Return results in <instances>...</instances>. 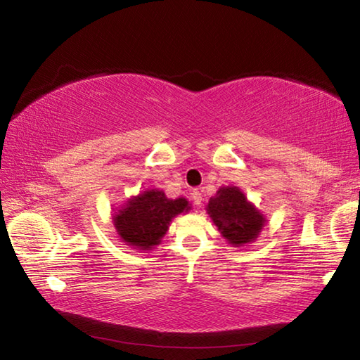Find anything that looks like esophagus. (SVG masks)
I'll use <instances>...</instances> for the list:
<instances>
[{"label": "esophagus", "mask_w": 360, "mask_h": 360, "mask_svg": "<svg viewBox=\"0 0 360 360\" xmlns=\"http://www.w3.org/2000/svg\"><path fill=\"white\" fill-rule=\"evenodd\" d=\"M192 200H193V203L197 205V206L202 205V202H203V195H202V192L198 191V188H195V191H192Z\"/></svg>", "instance_id": "1"}]
</instances>
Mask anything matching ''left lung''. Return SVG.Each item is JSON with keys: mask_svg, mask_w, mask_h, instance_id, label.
<instances>
[{"mask_svg": "<svg viewBox=\"0 0 360 360\" xmlns=\"http://www.w3.org/2000/svg\"><path fill=\"white\" fill-rule=\"evenodd\" d=\"M206 211L221 235L233 248L257 240L266 219L236 186H224L210 198Z\"/></svg>", "mask_w": 360, "mask_h": 360, "instance_id": "1", "label": "left lung"}]
</instances>
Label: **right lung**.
<instances>
[{
    "mask_svg": "<svg viewBox=\"0 0 360 360\" xmlns=\"http://www.w3.org/2000/svg\"><path fill=\"white\" fill-rule=\"evenodd\" d=\"M187 198H168L158 188H148L127 200L112 214V224L122 243L138 251H152L162 243L173 219L191 211Z\"/></svg>",
    "mask_w": 360,
    "mask_h": 360,
    "instance_id": "1",
    "label": "right lung"
}]
</instances>
